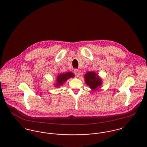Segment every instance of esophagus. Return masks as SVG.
<instances>
[{"instance_id":"obj_1","label":"esophagus","mask_w":147,"mask_h":147,"mask_svg":"<svg viewBox=\"0 0 147 147\" xmlns=\"http://www.w3.org/2000/svg\"><path fill=\"white\" fill-rule=\"evenodd\" d=\"M74 72L75 75H76V76H77V77H78L80 75V71L78 69H75L74 71Z\"/></svg>"}]
</instances>
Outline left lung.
<instances>
[{
  "instance_id": "1",
  "label": "left lung",
  "mask_w": 147,
  "mask_h": 147,
  "mask_svg": "<svg viewBox=\"0 0 147 147\" xmlns=\"http://www.w3.org/2000/svg\"><path fill=\"white\" fill-rule=\"evenodd\" d=\"M85 83L92 89H96L102 84L101 79L94 72H88L85 75Z\"/></svg>"
}]
</instances>
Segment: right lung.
I'll use <instances>...</instances> for the list:
<instances>
[{"instance_id":"1","label":"right lung","mask_w":147,"mask_h":147,"mask_svg":"<svg viewBox=\"0 0 147 147\" xmlns=\"http://www.w3.org/2000/svg\"><path fill=\"white\" fill-rule=\"evenodd\" d=\"M74 74L72 72H67L64 74H59L57 79V84H56L57 86H59V85H63L65 81H67V79H68L70 78H73L74 76Z\"/></svg>"}]
</instances>
